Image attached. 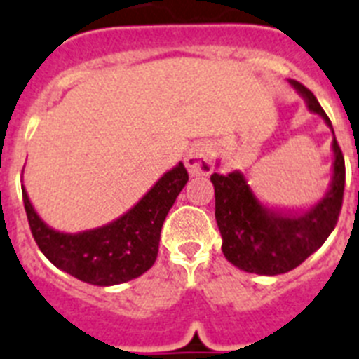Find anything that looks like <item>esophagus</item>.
I'll use <instances>...</instances> for the list:
<instances>
[{"label": "esophagus", "instance_id": "1", "mask_svg": "<svg viewBox=\"0 0 359 359\" xmlns=\"http://www.w3.org/2000/svg\"><path fill=\"white\" fill-rule=\"evenodd\" d=\"M191 177H206L213 171L212 149L208 144H195L184 158Z\"/></svg>", "mask_w": 359, "mask_h": 359}]
</instances>
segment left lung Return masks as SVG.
Listing matches in <instances>:
<instances>
[{"mask_svg":"<svg viewBox=\"0 0 359 359\" xmlns=\"http://www.w3.org/2000/svg\"><path fill=\"white\" fill-rule=\"evenodd\" d=\"M332 131V177L327 194L301 213L264 206L241 171L210 177L215 188V219L222 237V254L233 266L259 276H279L299 266L332 233L345 189V161L330 120L318 98L296 80H288Z\"/></svg>","mask_w":359,"mask_h":359,"instance_id":"1","label":"left lung"}]
</instances>
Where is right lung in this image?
Returning <instances> with one entry per match:
<instances>
[{
	"label": "right lung",
	"mask_w": 359,
	"mask_h": 359,
	"mask_svg": "<svg viewBox=\"0 0 359 359\" xmlns=\"http://www.w3.org/2000/svg\"><path fill=\"white\" fill-rule=\"evenodd\" d=\"M186 182L188 171L179 162L118 219L78 233L54 230L38 215L25 186L21 191L32 237L45 257L80 281L113 287L137 279L153 266L165 215Z\"/></svg>",
	"instance_id": "add662e5"
}]
</instances>
